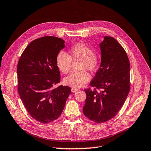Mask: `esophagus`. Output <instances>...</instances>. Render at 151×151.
I'll return each instance as SVG.
<instances>
[{"label": "esophagus", "mask_w": 151, "mask_h": 151, "mask_svg": "<svg viewBox=\"0 0 151 151\" xmlns=\"http://www.w3.org/2000/svg\"><path fill=\"white\" fill-rule=\"evenodd\" d=\"M78 90V89L77 88H71V91H72V93H75L76 91H77Z\"/></svg>", "instance_id": "obj_1"}]
</instances>
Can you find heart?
Instances as JSON below:
<instances>
[{
	"label": "heart",
	"mask_w": 151,
	"mask_h": 151,
	"mask_svg": "<svg viewBox=\"0 0 151 151\" xmlns=\"http://www.w3.org/2000/svg\"><path fill=\"white\" fill-rule=\"evenodd\" d=\"M80 59V71L73 72L65 77L64 82L73 88H80L90 81L91 76L86 70L93 72L99 65L98 55L93 52L92 48L84 42L80 41L73 44L68 50V54L60 51L56 57V64L59 70L67 73L71 69L72 60Z\"/></svg>",
	"instance_id": "b5f03b06"
}]
</instances>
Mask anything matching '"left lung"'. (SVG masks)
<instances>
[{"label": "left lung", "instance_id": "left-lung-1", "mask_svg": "<svg viewBox=\"0 0 151 151\" xmlns=\"http://www.w3.org/2000/svg\"><path fill=\"white\" fill-rule=\"evenodd\" d=\"M101 62L85 89L83 113L96 123L113 118L123 106L130 90V63L124 48L111 37H105L100 43Z\"/></svg>", "mask_w": 151, "mask_h": 151}]
</instances>
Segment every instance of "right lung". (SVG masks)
<instances>
[{"label": "right lung", "instance_id": "add662e5", "mask_svg": "<svg viewBox=\"0 0 151 151\" xmlns=\"http://www.w3.org/2000/svg\"><path fill=\"white\" fill-rule=\"evenodd\" d=\"M64 42L52 36L35 39L28 45L18 62L20 99L29 114L41 123L59 118L71 92L69 86L55 87L60 81L56 57L65 47Z\"/></svg>", "mask_w": 151, "mask_h": 151}]
</instances>
